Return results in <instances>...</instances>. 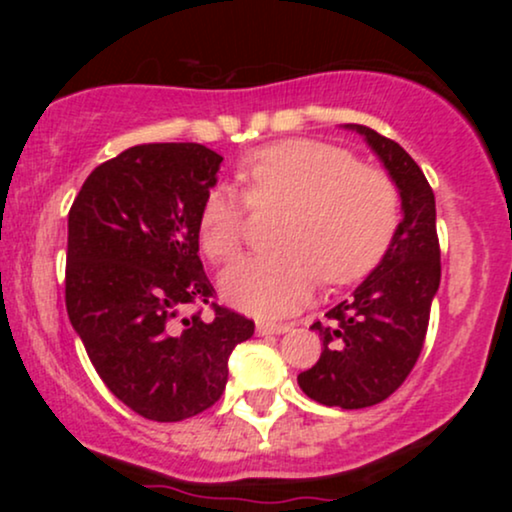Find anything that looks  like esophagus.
<instances>
[{
  "label": "esophagus",
  "mask_w": 512,
  "mask_h": 512,
  "mask_svg": "<svg viewBox=\"0 0 512 512\" xmlns=\"http://www.w3.org/2000/svg\"><path fill=\"white\" fill-rule=\"evenodd\" d=\"M289 330H291V325H286V322H269V320L257 322V332L260 334H284Z\"/></svg>",
  "instance_id": "esophagus-1"
}]
</instances>
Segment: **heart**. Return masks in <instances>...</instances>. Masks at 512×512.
Instances as JSON below:
<instances>
[{"label": "heart", "instance_id": "1", "mask_svg": "<svg viewBox=\"0 0 512 512\" xmlns=\"http://www.w3.org/2000/svg\"><path fill=\"white\" fill-rule=\"evenodd\" d=\"M240 180L255 207H291L279 233L286 250L243 257L221 276L223 296L248 313H291L320 279L332 286L363 279L397 231L395 182L339 146L313 139L262 146L240 163ZM245 228L248 202L231 187L209 190L199 209V240L211 260H233Z\"/></svg>", "mask_w": 512, "mask_h": 512}]
</instances>
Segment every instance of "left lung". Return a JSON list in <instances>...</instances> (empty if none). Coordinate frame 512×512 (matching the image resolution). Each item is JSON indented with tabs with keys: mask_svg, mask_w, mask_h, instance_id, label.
Listing matches in <instances>:
<instances>
[{
	"mask_svg": "<svg viewBox=\"0 0 512 512\" xmlns=\"http://www.w3.org/2000/svg\"><path fill=\"white\" fill-rule=\"evenodd\" d=\"M366 139L395 182L402 221L378 267L346 301L315 322L322 354L298 375L301 390L325 407L363 409L383 402L407 380L424 349L431 303L440 286L436 197L424 170L397 142L363 125Z\"/></svg>",
	"mask_w": 512,
	"mask_h": 512,
	"instance_id": "1",
	"label": "left lung"
}]
</instances>
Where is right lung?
Wrapping results in <instances>:
<instances>
[{
	"label": "right lung",
	"mask_w": 512,
	"mask_h": 512,
	"mask_svg": "<svg viewBox=\"0 0 512 512\" xmlns=\"http://www.w3.org/2000/svg\"><path fill=\"white\" fill-rule=\"evenodd\" d=\"M223 156L202 144H139L88 175L69 209L67 315L108 390L151 421H182L226 390L228 356L255 322L211 302L199 209Z\"/></svg>",
	"instance_id": "add662e5"
}]
</instances>
